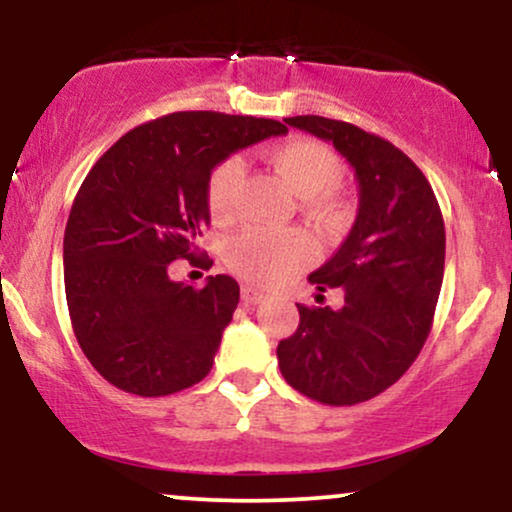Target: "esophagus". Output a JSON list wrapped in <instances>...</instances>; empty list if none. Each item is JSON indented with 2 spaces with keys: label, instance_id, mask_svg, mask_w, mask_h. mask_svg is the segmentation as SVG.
<instances>
[{
  "label": "esophagus",
  "instance_id": "esophagus-1",
  "mask_svg": "<svg viewBox=\"0 0 512 512\" xmlns=\"http://www.w3.org/2000/svg\"><path fill=\"white\" fill-rule=\"evenodd\" d=\"M264 301V293H260L257 289H252V286H243V303L245 305H257Z\"/></svg>",
  "mask_w": 512,
  "mask_h": 512
}]
</instances>
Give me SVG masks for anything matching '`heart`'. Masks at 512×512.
<instances>
[{"label":"heart","instance_id":"b5f03b06","mask_svg":"<svg viewBox=\"0 0 512 512\" xmlns=\"http://www.w3.org/2000/svg\"><path fill=\"white\" fill-rule=\"evenodd\" d=\"M276 173L286 185L303 197V204L317 214H334L337 199L334 187L342 180V161L327 144L315 139L296 137L279 144L269 154ZM243 178V161L238 156L226 158L211 173L207 185V204L216 221H228L236 214V192ZM317 245L301 228L291 231H262L250 228L240 233L228 250V262L255 284H276L315 260Z\"/></svg>","mask_w":512,"mask_h":512}]
</instances>
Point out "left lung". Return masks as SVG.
<instances>
[{"instance_id":"1","label":"left lung","mask_w":512,"mask_h":512,"mask_svg":"<svg viewBox=\"0 0 512 512\" xmlns=\"http://www.w3.org/2000/svg\"><path fill=\"white\" fill-rule=\"evenodd\" d=\"M284 122L349 161L358 214L342 248L308 276L317 291L342 289V308L298 305V330L276 358L293 390L351 407L395 385L424 349L443 284V214L426 175L387 139L320 115Z\"/></svg>"}]
</instances>
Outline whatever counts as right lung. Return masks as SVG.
Here are the masks:
<instances>
[{
  "instance_id": "1",
  "label": "right lung",
  "mask_w": 512,
  "mask_h": 512,
  "mask_svg": "<svg viewBox=\"0 0 512 512\" xmlns=\"http://www.w3.org/2000/svg\"><path fill=\"white\" fill-rule=\"evenodd\" d=\"M281 122L211 110L134 127L88 170L64 228V291L84 356L120 390L163 397L207 378L240 298L236 279L202 289L170 262L197 257L211 170L233 151L286 134Z\"/></svg>"
}]
</instances>
